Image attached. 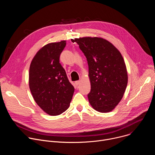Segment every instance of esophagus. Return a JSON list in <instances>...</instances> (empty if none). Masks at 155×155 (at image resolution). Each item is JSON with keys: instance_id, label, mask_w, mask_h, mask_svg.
<instances>
[{"instance_id": "esophagus-1", "label": "esophagus", "mask_w": 155, "mask_h": 155, "mask_svg": "<svg viewBox=\"0 0 155 155\" xmlns=\"http://www.w3.org/2000/svg\"><path fill=\"white\" fill-rule=\"evenodd\" d=\"M75 84L77 85V86H78L80 83V80H78V81H76L75 82Z\"/></svg>"}]
</instances>
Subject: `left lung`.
I'll return each instance as SVG.
<instances>
[{
	"label": "left lung",
	"mask_w": 155,
	"mask_h": 155,
	"mask_svg": "<svg viewBox=\"0 0 155 155\" xmlns=\"http://www.w3.org/2000/svg\"><path fill=\"white\" fill-rule=\"evenodd\" d=\"M76 42L86 58L91 91L87 94L97 111H112L121 100L127 84L126 65L120 52L108 41L99 37H83Z\"/></svg>",
	"instance_id": "left-lung-1"
}]
</instances>
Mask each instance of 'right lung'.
I'll list each match as a JSON object with an SVG mask.
<instances>
[{
    "instance_id": "1",
    "label": "right lung",
    "mask_w": 155,
    "mask_h": 155,
    "mask_svg": "<svg viewBox=\"0 0 155 155\" xmlns=\"http://www.w3.org/2000/svg\"><path fill=\"white\" fill-rule=\"evenodd\" d=\"M65 41L51 43L42 47L33 58L29 83L37 105L50 115H59L69 107L74 87L59 63Z\"/></svg>"
}]
</instances>
